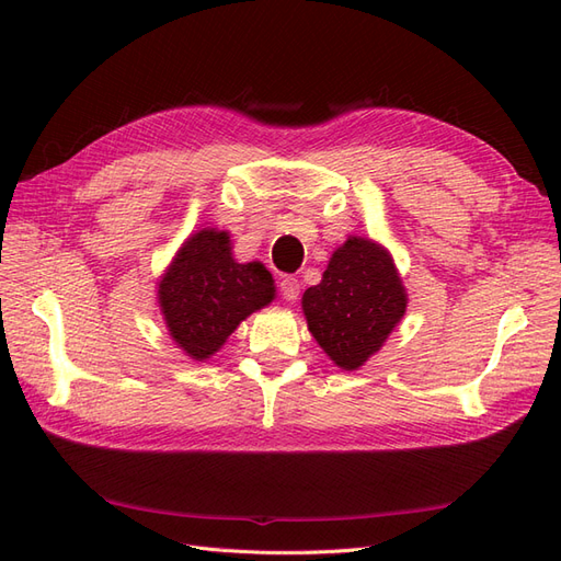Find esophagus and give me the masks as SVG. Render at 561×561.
Wrapping results in <instances>:
<instances>
[{
  "instance_id": "esophagus-1",
  "label": "esophagus",
  "mask_w": 561,
  "mask_h": 561,
  "mask_svg": "<svg viewBox=\"0 0 561 561\" xmlns=\"http://www.w3.org/2000/svg\"><path fill=\"white\" fill-rule=\"evenodd\" d=\"M278 290L285 301H295L299 297V280L293 276H283L278 283Z\"/></svg>"
}]
</instances>
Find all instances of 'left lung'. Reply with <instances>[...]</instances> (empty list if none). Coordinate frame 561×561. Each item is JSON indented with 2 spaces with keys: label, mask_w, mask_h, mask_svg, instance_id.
<instances>
[{
  "label": "left lung",
  "mask_w": 561,
  "mask_h": 561,
  "mask_svg": "<svg viewBox=\"0 0 561 561\" xmlns=\"http://www.w3.org/2000/svg\"><path fill=\"white\" fill-rule=\"evenodd\" d=\"M301 307L322 351L342 369H358L396 328L407 297L388 252L353 236L304 293Z\"/></svg>",
  "instance_id": "1"
}]
</instances>
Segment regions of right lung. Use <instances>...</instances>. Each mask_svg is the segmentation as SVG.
Returning a JSON list of instances; mask_svg holds the SVG:
<instances>
[{
    "label": "right lung",
    "instance_id": "1",
    "mask_svg": "<svg viewBox=\"0 0 561 561\" xmlns=\"http://www.w3.org/2000/svg\"><path fill=\"white\" fill-rule=\"evenodd\" d=\"M264 264L231 260L227 231L194 233L159 285L168 332L194 360H206L227 336L274 299Z\"/></svg>",
    "mask_w": 561,
    "mask_h": 561
}]
</instances>
